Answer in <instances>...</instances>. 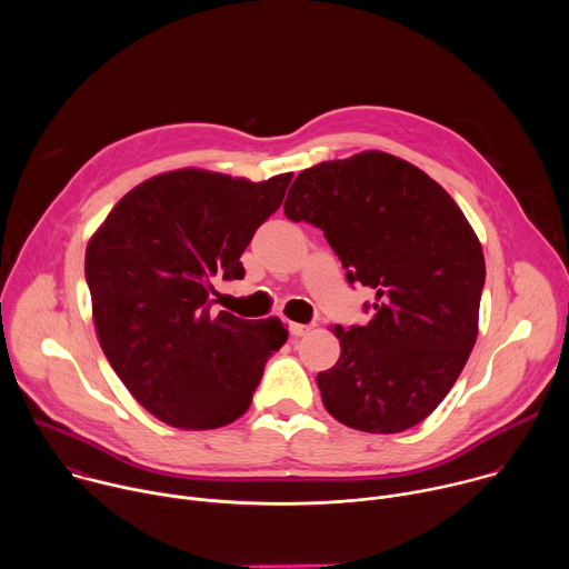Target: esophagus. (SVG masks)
Returning <instances> with one entry per match:
<instances>
[{"label": "esophagus", "mask_w": 569, "mask_h": 569, "mask_svg": "<svg viewBox=\"0 0 569 569\" xmlns=\"http://www.w3.org/2000/svg\"><path fill=\"white\" fill-rule=\"evenodd\" d=\"M288 331H290V336H292V338H303V336L310 331V327H308V323L290 321V323H288Z\"/></svg>", "instance_id": "esophagus-1"}]
</instances>
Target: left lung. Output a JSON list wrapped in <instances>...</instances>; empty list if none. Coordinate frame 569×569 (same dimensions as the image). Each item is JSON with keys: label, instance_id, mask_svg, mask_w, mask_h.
<instances>
[{"label": "left lung", "instance_id": "1", "mask_svg": "<svg viewBox=\"0 0 569 569\" xmlns=\"http://www.w3.org/2000/svg\"><path fill=\"white\" fill-rule=\"evenodd\" d=\"M283 213L319 227L347 281L376 295L369 323L336 327L340 360L317 373L323 408L373 435L421 423L477 340L486 266L466 216L421 169L378 150L301 171Z\"/></svg>", "mask_w": 569, "mask_h": 569}]
</instances>
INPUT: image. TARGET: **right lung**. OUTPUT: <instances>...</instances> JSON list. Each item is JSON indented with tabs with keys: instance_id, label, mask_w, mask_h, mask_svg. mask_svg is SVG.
<instances>
[{
	"instance_id": "1",
	"label": "right lung",
	"mask_w": 569,
	"mask_h": 569,
	"mask_svg": "<svg viewBox=\"0 0 569 569\" xmlns=\"http://www.w3.org/2000/svg\"><path fill=\"white\" fill-rule=\"evenodd\" d=\"M292 173L250 182L184 169L126 193L92 236L86 279L101 349L143 408L173 428L213 430L248 412L281 319L213 312V279H242L254 231Z\"/></svg>"
}]
</instances>
